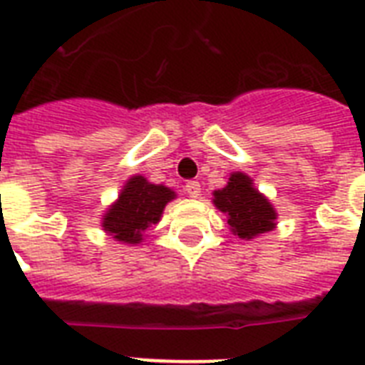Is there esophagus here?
I'll list each match as a JSON object with an SVG mask.
<instances>
[{
  "mask_svg": "<svg viewBox=\"0 0 365 365\" xmlns=\"http://www.w3.org/2000/svg\"><path fill=\"white\" fill-rule=\"evenodd\" d=\"M185 193H187L189 197L197 199V197L200 195V183L199 182H187L185 183Z\"/></svg>",
  "mask_w": 365,
  "mask_h": 365,
  "instance_id": "esophagus-1",
  "label": "esophagus"
}]
</instances>
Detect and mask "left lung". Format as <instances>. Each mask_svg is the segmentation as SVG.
Returning <instances> with one entry per match:
<instances>
[{
	"label": "left lung",
	"mask_w": 365,
	"mask_h": 365,
	"mask_svg": "<svg viewBox=\"0 0 365 365\" xmlns=\"http://www.w3.org/2000/svg\"><path fill=\"white\" fill-rule=\"evenodd\" d=\"M214 206L227 216L235 237L252 240L277 227V210L265 195L255 189L254 180L244 172H233L227 185L214 191Z\"/></svg>",
	"instance_id": "left-lung-1"
}]
</instances>
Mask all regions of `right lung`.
<instances>
[{"instance_id": "1", "label": "right lung", "mask_w": 365, "mask_h": 365, "mask_svg": "<svg viewBox=\"0 0 365 365\" xmlns=\"http://www.w3.org/2000/svg\"><path fill=\"white\" fill-rule=\"evenodd\" d=\"M176 199L174 189L163 183H151L148 178L130 176L123 185L115 202L106 208L102 229L121 244H140L143 233L160 222L163 210Z\"/></svg>"}]
</instances>
